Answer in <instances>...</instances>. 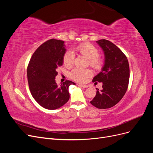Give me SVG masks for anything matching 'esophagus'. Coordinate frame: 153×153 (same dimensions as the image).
<instances>
[{"instance_id":"1","label":"esophagus","mask_w":153,"mask_h":153,"mask_svg":"<svg viewBox=\"0 0 153 153\" xmlns=\"http://www.w3.org/2000/svg\"><path fill=\"white\" fill-rule=\"evenodd\" d=\"M82 87H83V88H87V87H89V86H88L87 85H80Z\"/></svg>"}]
</instances>
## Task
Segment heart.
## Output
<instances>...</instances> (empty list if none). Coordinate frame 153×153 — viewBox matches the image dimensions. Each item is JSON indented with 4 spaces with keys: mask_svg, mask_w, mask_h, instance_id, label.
Segmentation results:
<instances>
[{
    "mask_svg": "<svg viewBox=\"0 0 153 153\" xmlns=\"http://www.w3.org/2000/svg\"><path fill=\"white\" fill-rule=\"evenodd\" d=\"M76 50L83 56L89 60V65L94 69L98 70L102 67V61L99 58V50L94 46L90 43H84L76 48ZM75 54L69 50L64 54L63 57V64L67 68H71L74 64ZM92 75V72L88 69H84L76 68L71 73V76L74 80L78 82H85L87 78Z\"/></svg>",
    "mask_w": 153,
    "mask_h": 153,
    "instance_id": "1",
    "label": "heart"
}]
</instances>
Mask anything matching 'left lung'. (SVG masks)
<instances>
[{"instance_id":"1","label":"left lung","mask_w":153,"mask_h":153,"mask_svg":"<svg viewBox=\"0 0 153 153\" xmlns=\"http://www.w3.org/2000/svg\"><path fill=\"white\" fill-rule=\"evenodd\" d=\"M96 43L103 51L105 61L101 71L92 81L102 82L103 89H96V96L91 103L98 108L106 109L118 103L126 93L129 67L126 55L116 45L106 39L98 40Z\"/></svg>"}]
</instances>
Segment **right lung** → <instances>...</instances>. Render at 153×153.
Wrapping results in <instances>:
<instances>
[{
    "label": "right lung",
    "instance_id": "1",
    "mask_svg": "<svg viewBox=\"0 0 153 153\" xmlns=\"http://www.w3.org/2000/svg\"><path fill=\"white\" fill-rule=\"evenodd\" d=\"M66 52L64 41L50 39L41 45L32 55L27 67V79L32 97L41 106L55 110L66 104L69 99V85L66 80L58 85L55 82L57 69L62 66Z\"/></svg>",
    "mask_w": 153,
    "mask_h": 153
}]
</instances>
